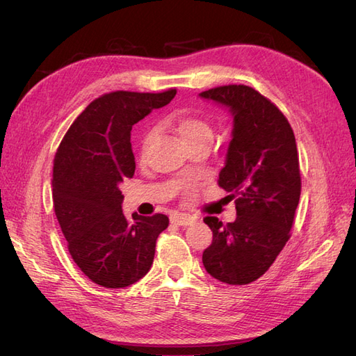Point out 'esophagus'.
<instances>
[{"label": "esophagus", "mask_w": 356, "mask_h": 356, "mask_svg": "<svg viewBox=\"0 0 356 356\" xmlns=\"http://www.w3.org/2000/svg\"><path fill=\"white\" fill-rule=\"evenodd\" d=\"M195 220V218L192 214H187V213H173L170 216V222L175 223V225H181V227H187Z\"/></svg>", "instance_id": "1"}]
</instances>
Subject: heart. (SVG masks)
Instances as JSON below:
<instances>
[{
	"label": "heart",
	"instance_id": "heart-1",
	"mask_svg": "<svg viewBox=\"0 0 356 356\" xmlns=\"http://www.w3.org/2000/svg\"><path fill=\"white\" fill-rule=\"evenodd\" d=\"M164 127H169L179 134V137L192 148V146L196 145H202L208 143L210 145L211 138H213V128L211 125L207 122L205 119L201 116L193 115V113H187V111H179L166 118L163 120ZM154 138V129H148L145 131L142 142H140V155L145 157L146 151H148L149 145Z\"/></svg>",
	"mask_w": 356,
	"mask_h": 356
}]
</instances>
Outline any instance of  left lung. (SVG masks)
Segmentation results:
<instances>
[{"label": "left lung", "mask_w": 356, "mask_h": 356, "mask_svg": "<svg viewBox=\"0 0 356 356\" xmlns=\"http://www.w3.org/2000/svg\"><path fill=\"white\" fill-rule=\"evenodd\" d=\"M201 97L228 106L234 116L219 186L237 210L231 223L204 218L213 241L202 263L220 282L246 285L261 278L291 237L302 187L296 138L284 113L249 86H219Z\"/></svg>", "instance_id": "1"}]
</instances>
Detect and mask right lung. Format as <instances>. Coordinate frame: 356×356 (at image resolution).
Here are the masks:
<instances>
[{
	"mask_svg": "<svg viewBox=\"0 0 356 356\" xmlns=\"http://www.w3.org/2000/svg\"><path fill=\"white\" fill-rule=\"evenodd\" d=\"M177 89L116 90L93 99L69 127L53 168L54 213L74 263L106 289H124L149 272L166 214L127 219L120 183L136 170L133 125L164 107Z\"/></svg>",
	"mask_w": 356,
	"mask_h": 356,
	"instance_id": "right-lung-1",
	"label": "right lung"
}]
</instances>
